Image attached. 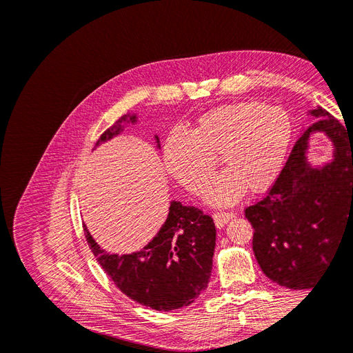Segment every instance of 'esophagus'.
Masks as SVG:
<instances>
[{"label":"esophagus","mask_w":353,"mask_h":353,"mask_svg":"<svg viewBox=\"0 0 353 353\" xmlns=\"http://www.w3.org/2000/svg\"><path fill=\"white\" fill-rule=\"evenodd\" d=\"M232 218H234L232 212H216V213H213V221H215V225L218 228L225 227Z\"/></svg>","instance_id":"1"}]
</instances>
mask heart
<instances>
[{
    "label": "heart",
    "instance_id": "b5f03b06",
    "mask_svg": "<svg viewBox=\"0 0 353 353\" xmlns=\"http://www.w3.org/2000/svg\"><path fill=\"white\" fill-rule=\"evenodd\" d=\"M292 122L274 105L248 100L218 105L203 113L190 134H172L163 148L170 178L191 194L205 193L216 168H225L212 181L206 201L228 206L245 191L263 193L279 178L292 143Z\"/></svg>",
    "mask_w": 353,
    "mask_h": 353
}]
</instances>
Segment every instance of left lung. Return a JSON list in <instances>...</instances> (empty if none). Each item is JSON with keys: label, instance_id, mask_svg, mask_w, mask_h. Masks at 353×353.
Returning a JSON list of instances; mask_svg holds the SVG:
<instances>
[{"label": "left lung", "instance_id": "left-lung-1", "mask_svg": "<svg viewBox=\"0 0 353 353\" xmlns=\"http://www.w3.org/2000/svg\"><path fill=\"white\" fill-rule=\"evenodd\" d=\"M309 114L318 121L299 137L268 194L244 210L261 270L293 290L319 280L346 227L353 230V138L323 108ZM314 132H324L335 145L334 160L318 168L305 159Z\"/></svg>", "mask_w": 353, "mask_h": 353}]
</instances>
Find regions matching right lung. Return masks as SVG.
Masks as SVG:
<instances>
[{
	"instance_id": "1",
	"label": "right lung",
	"mask_w": 353,
	"mask_h": 353,
	"mask_svg": "<svg viewBox=\"0 0 353 353\" xmlns=\"http://www.w3.org/2000/svg\"><path fill=\"white\" fill-rule=\"evenodd\" d=\"M137 114H125L105 130L95 147L119 135L125 123H135ZM157 148L159 137H154ZM83 232L90 249L104 272L134 302L169 312L193 303L208 287L215 252L213 219L194 206L170 201L169 213L156 237L130 254H110Z\"/></svg>"
}]
</instances>
